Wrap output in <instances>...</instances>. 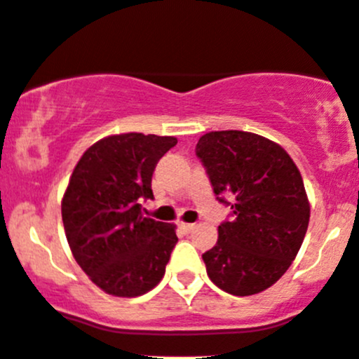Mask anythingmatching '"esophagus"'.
I'll return each instance as SVG.
<instances>
[{"label": "esophagus", "mask_w": 359, "mask_h": 359, "mask_svg": "<svg viewBox=\"0 0 359 359\" xmlns=\"http://www.w3.org/2000/svg\"><path fill=\"white\" fill-rule=\"evenodd\" d=\"M179 229L184 232V234H189V232L195 229V224H184V222H179Z\"/></svg>", "instance_id": "obj_1"}]
</instances>
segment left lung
<instances>
[{
  "mask_svg": "<svg viewBox=\"0 0 359 359\" xmlns=\"http://www.w3.org/2000/svg\"><path fill=\"white\" fill-rule=\"evenodd\" d=\"M195 154L216 200L231 208L216 245L202 254L209 279L238 297L270 288L308 231L309 203L295 163L273 141L241 130L209 132Z\"/></svg>",
  "mask_w": 359,
  "mask_h": 359,
  "instance_id": "obj_1",
  "label": "left lung"
}]
</instances>
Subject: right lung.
Returning <instances> with one entry per match:
<instances>
[{
	"label": "right lung",
	"instance_id": "right-lung-1",
	"mask_svg": "<svg viewBox=\"0 0 359 359\" xmlns=\"http://www.w3.org/2000/svg\"><path fill=\"white\" fill-rule=\"evenodd\" d=\"M175 137L119 134L93 144L76 164L62 198V222L76 263L116 297L156 288L175 248V227L141 215L154 198L151 175Z\"/></svg>",
	"mask_w": 359,
	"mask_h": 359
}]
</instances>
